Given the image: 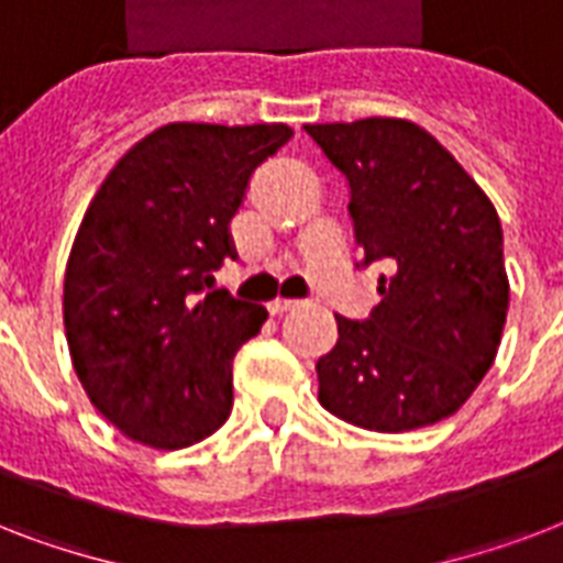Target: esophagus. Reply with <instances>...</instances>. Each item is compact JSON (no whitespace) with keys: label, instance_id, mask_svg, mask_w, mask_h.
I'll return each instance as SVG.
<instances>
[{"label":"esophagus","instance_id":"1","mask_svg":"<svg viewBox=\"0 0 563 563\" xmlns=\"http://www.w3.org/2000/svg\"><path fill=\"white\" fill-rule=\"evenodd\" d=\"M298 307H300L298 300L277 298V300H272V303H268V312H272V316H286V312H295Z\"/></svg>","mask_w":563,"mask_h":563}]
</instances>
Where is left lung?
<instances>
[{
  "instance_id": "obj_1",
  "label": "left lung",
  "mask_w": 563,
  "mask_h": 563,
  "mask_svg": "<svg viewBox=\"0 0 563 563\" xmlns=\"http://www.w3.org/2000/svg\"><path fill=\"white\" fill-rule=\"evenodd\" d=\"M351 184L362 265L385 263L368 321L335 316L318 400L371 432L432 427L462 409L497 360L508 316L494 203L435 136L406 119L307 125Z\"/></svg>"
}]
</instances>
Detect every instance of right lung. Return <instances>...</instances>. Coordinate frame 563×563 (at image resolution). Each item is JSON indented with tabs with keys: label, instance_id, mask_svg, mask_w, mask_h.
I'll return each mask as SVG.
<instances>
[{
	"label": "right lung",
	"instance_id": "1",
	"mask_svg": "<svg viewBox=\"0 0 563 563\" xmlns=\"http://www.w3.org/2000/svg\"><path fill=\"white\" fill-rule=\"evenodd\" d=\"M291 134L283 122H172L92 195L66 260V344L92 406L136 444L184 450L230 418L233 356L268 312L198 295L236 260L230 221Z\"/></svg>",
	"mask_w": 563,
	"mask_h": 563
}]
</instances>
